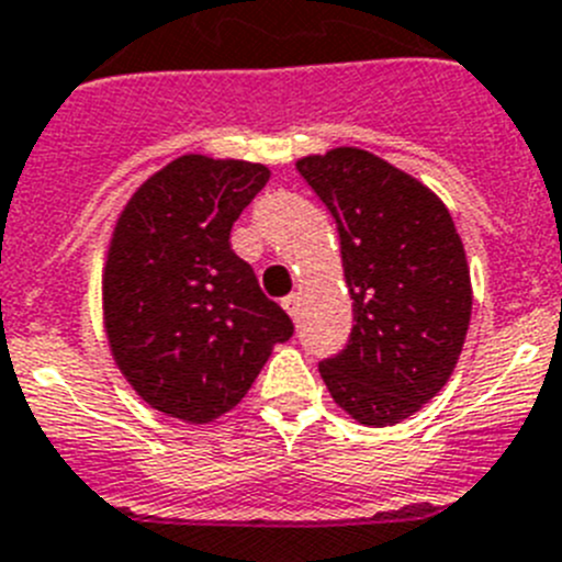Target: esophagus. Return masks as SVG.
Segmentation results:
<instances>
[{
	"mask_svg": "<svg viewBox=\"0 0 562 562\" xmlns=\"http://www.w3.org/2000/svg\"><path fill=\"white\" fill-rule=\"evenodd\" d=\"M284 308H286V315H290L292 321H297V315H301V297L286 295L284 297Z\"/></svg>",
	"mask_w": 562,
	"mask_h": 562,
	"instance_id": "obj_1",
	"label": "esophagus"
}]
</instances>
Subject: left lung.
I'll return each instance as SVG.
<instances>
[{
  "label": "left lung",
  "mask_w": 562,
  "mask_h": 562,
  "mask_svg": "<svg viewBox=\"0 0 562 562\" xmlns=\"http://www.w3.org/2000/svg\"><path fill=\"white\" fill-rule=\"evenodd\" d=\"M331 211L351 339L321 362L331 398L364 426H393L454 373L471 323V272L449 209L418 178L357 147L295 164Z\"/></svg>",
  "instance_id": "obj_1"
}]
</instances>
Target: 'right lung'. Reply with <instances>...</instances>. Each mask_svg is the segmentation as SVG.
<instances>
[{"label": "right lung", "mask_w": 562, "mask_h": 562, "mask_svg": "<svg viewBox=\"0 0 562 562\" xmlns=\"http://www.w3.org/2000/svg\"><path fill=\"white\" fill-rule=\"evenodd\" d=\"M270 180L265 164L180 156L116 220L102 270L113 362L153 409L209 424L234 409L272 345L295 331L231 250V228Z\"/></svg>", "instance_id": "add662e5"}]
</instances>
